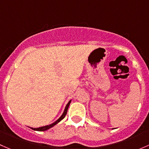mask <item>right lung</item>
<instances>
[{"label": "right lung", "mask_w": 149, "mask_h": 149, "mask_svg": "<svg viewBox=\"0 0 149 149\" xmlns=\"http://www.w3.org/2000/svg\"><path fill=\"white\" fill-rule=\"evenodd\" d=\"M70 102H71V100H70V102H69L68 103H67V106H66L65 109H64V111L63 114L62 115V116H61V117L59 118L57 120H56V121H55L54 123H53L51 124V125H46V126L40 127V128H31V129H33V130H34V131H47V130L49 129V128H51L52 127H53V126H54V125H56V124H57L58 123H59V122H60V121L62 120V119H63L64 117H65V116H66V115H67V110H68L69 105H70Z\"/></svg>", "instance_id": "obj_1"}]
</instances>
